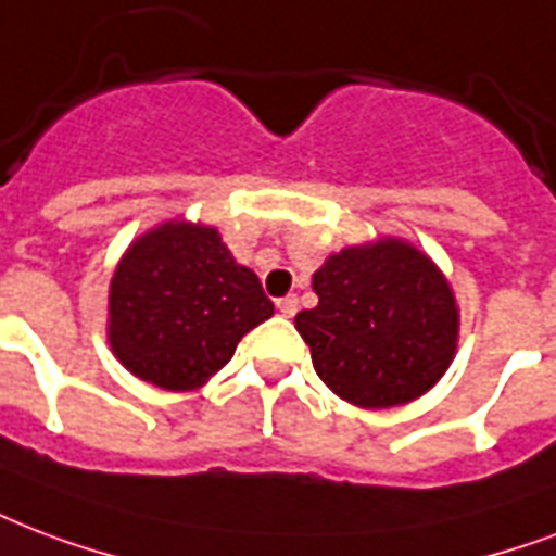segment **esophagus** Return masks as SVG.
I'll return each mask as SVG.
<instances>
[{"label":"esophagus","instance_id":"obj_1","mask_svg":"<svg viewBox=\"0 0 556 556\" xmlns=\"http://www.w3.org/2000/svg\"><path fill=\"white\" fill-rule=\"evenodd\" d=\"M277 308L282 312V317H294L296 315V296L288 294L282 300H277Z\"/></svg>","mask_w":556,"mask_h":556}]
</instances>
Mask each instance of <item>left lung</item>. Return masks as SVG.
I'll list each match as a JSON object with an SVG mask.
<instances>
[{
    "instance_id": "obj_1",
    "label": "left lung",
    "mask_w": 556,
    "mask_h": 556,
    "mask_svg": "<svg viewBox=\"0 0 556 556\" xmlns=\"http://www.w3.org/2000/svg\"><path fill=\"white\" fill-rule=\"evenodd\" d=\"M317 306L294 317L315 372L358 408L417 400L446 372L457 341L452 288L405 241L346 248L312 277Z\"/></svg>"
}]
</instances>
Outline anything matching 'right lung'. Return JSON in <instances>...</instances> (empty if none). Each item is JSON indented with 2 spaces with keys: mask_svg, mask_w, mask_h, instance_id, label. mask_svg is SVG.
Listing matches in <instances>:
<instances>
[{
  "mask_svg": "<svg viewBox=\"0 0 556 556\" xmlns=\"http://www.w3.org/2000/svg\"><path fill=\"white\" fill-rule=\"evenodd\" d=\"M274 315L260 277L210 227L163 224L130 244L110 282V346L165 391L201 388Z\"/></svg>",
  "mask_w": 556,
  "mask_h": 556,
  "instance_id": "1",
  "label": "right lung"
}]
</instances>
